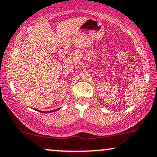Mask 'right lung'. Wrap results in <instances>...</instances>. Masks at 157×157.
Returning <instances> with one entry per match:
<instances>
[{"instance_id":"right-lung-1","label":"right lung","mask_w":157,"mask_h":157,"mask_svg":"<svg viewBox=\"0 0 157 157\" xmlns=\"http://www.w3.org/2000/svg\"><path fill=\"white\" fill-rule=\"evenodd\" d=\"M59 109H55V110H52V111H38V110H36V111H40V112H42V113H50V112H54V111H57V110H58Z\"/></svg>"}]
</instances>
